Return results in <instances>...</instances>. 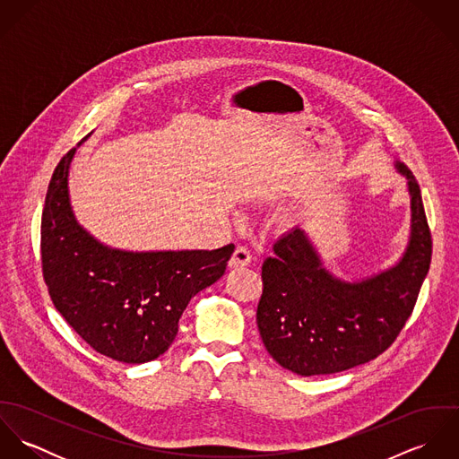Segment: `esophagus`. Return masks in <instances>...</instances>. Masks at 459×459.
<instances>
[{
	"mask_svg": "<svg viewBox=\"0 0 459 459\" xmlns=\"http://www.w3.org/2000/svg\"><path fill=\"white\" fill-rule=\"evenodd\" d=\"M251 260H253V256H251V251H249L246 246H238V247L235 249V253H233L231 260H230V266H231V268L247 266V264L251 263Z\"/></svg>",
	"mask_w": 459,
	"mask_h": 459,
	"instance_id": "esophagus-1",
	"label": "esophagus"
}]
</instances>
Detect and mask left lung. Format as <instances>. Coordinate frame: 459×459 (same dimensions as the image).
Listing matches in <instances>:
<instances>
[{"mask_svg": "<svg viewBox=\"0 0 459 459\" xmlns=\"http://www.w3.org/2000/svg\"><path fill=\"white\" fill-rule=\"evenodd\" d=\"M406 175L411 195V235L394 268L360 282L333 279L306 235L295 228L273 244L262 264L256 322L263 344L282 368L332 375L382 355L410 318L429 270L433 240L420 187Z\"/></svg>", "mask_w": 459, "mask_h": 459, "instance_id": "1", "label": "left lung"}]
</instances>
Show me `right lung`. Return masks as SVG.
Listing matches in <instances>:
<instances>
[{"label": "right lung", "mask_w": 459, "mask_h": 459, "mask_svg": "<svg viewBox=\"0 0 459 459\" xmlns=\"http://www.w3.org/2000/svg\"><path fill=\"white\" fill-rule=\"evenodd\" d=\"M75 148L51 177L40 226L42 273L55 307L95 351L126 364L160 357L189 300L226 270L235 246L213 251L126 253L90 237L70 210Z\"/></svg>", "instance_id": "add662e5"}]
</instances>
